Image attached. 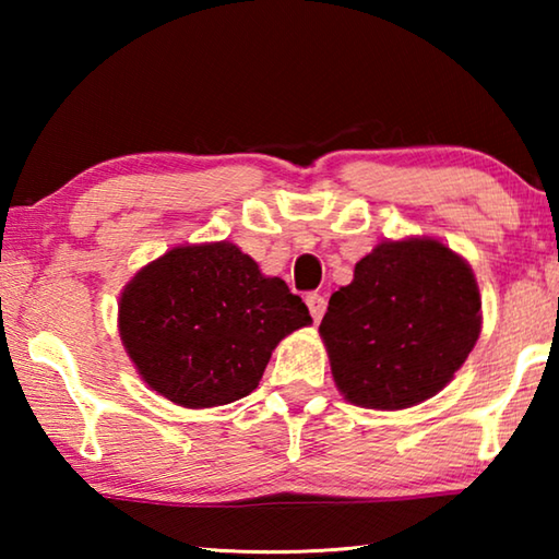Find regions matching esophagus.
Listing matches in <instances>:
<instances>
[{"mask_svg":"<svg viewBox=\"0 0 559 559\" xmlns=\"http://www.w3.org/2000/svg\"><path fill=\"white\" fill-rule=\"evenodd\" d=\"M306 302H308L310 316H313V320L318 323V320L325 316V308H328V300H325V296H320V293H308V296H306Z\"/></svg>","mask_w":559,"mask_h":559,"instance_id":"34e87169","label":"esophagus"}]
</instances>
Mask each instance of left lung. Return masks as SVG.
<instances>
[{"instance_id": "obj_1", "label": "left lung", "mask_w": 559, "mask_h": 559, "mask_svg": "<svg viewBox=\"0 0 559 559\" xmlns=\"http://www.w3.org/2000/svg\"><path fill=\"white\" fill-rule=\"evenodd\" d=\"M478 333L476 278L433 239L377 246L320 323L337 390L370 409H406L443 390Z\"/></svg>"}]
</instances>
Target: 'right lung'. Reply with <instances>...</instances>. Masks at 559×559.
<instances>
[{"label":"right lung","mask_w":559,"mask_h":559,"mask_svg":"<svg viewBox=\"0 0 559 559\" xmlns=\"http://www.w3.org/2000/svg\"><path fill=\"white\" fill-rule=\"evenodd\" d=\"M308 323L286 281L266 278L226 241L167 251L120 298V337L138 372L189 409L257 390L273 347Z\"/></svg>","instance_id":"right-lung-1"}]
</instances>
